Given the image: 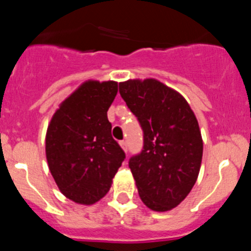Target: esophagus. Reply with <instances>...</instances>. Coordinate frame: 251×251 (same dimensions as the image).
Here are the masks:
<instances>
[{
  "instance_id": "1",
  "label": "esophagus",
  "mask_w": 251,
  "mask_h": 251,
  "mask_svg": "<svg viewBox=\"0 0 251 251\" xmlns=\"http://www.w3.org/2000/svg\"><path fill=\"white\" fill-rule=\"evenodd\" d=\"M119 146H121V147L123 148L124 152H127V143H126V141H121V142H119Z\"/></svg>"
}]
</instances>
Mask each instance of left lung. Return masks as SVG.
<instances>
[{"mask_svg":"<svg viewBox=\"0 0 251 251\" xmlns=\"http://www.w3.org/2000/svg\"><path fill=\"white\" fill-rule=\"evenodd\" d=\"M119 93L143 129V150L129 159L139 197L153 211H170L200 172L203 143L196 115L178 92L152 77L122 81Z\"/></svg>","mask_w":251,"mask_h":251,"instance_id":"1","label":"left lung"}]
</instances>
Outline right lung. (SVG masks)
<instances>
[{"label":"right lung","instance_id":"1","mask_svg":"<svg viewBox=\"0 0 251 251\" xmlns=\"http://www.w3.org/2000/svg\"><path fill=\"white\" fill-rule=\"evenodd\" d=\"M117 93V81H84L60 104L49 123V170L60 192L80 205H93L108 194L126 158L106 117Z\"/></svg>","mask_w":251,"mask_h":251}]
</instances>
